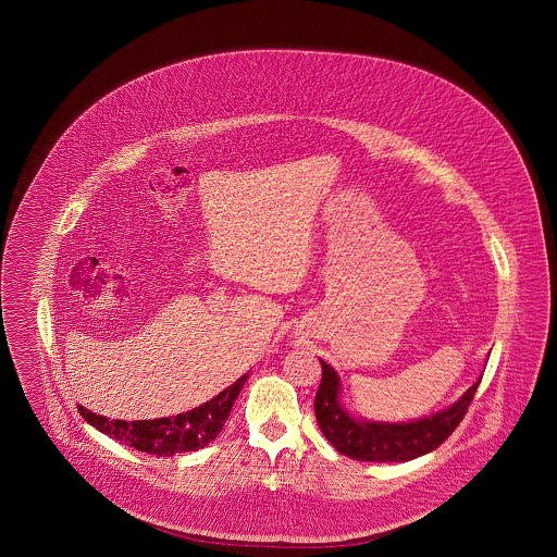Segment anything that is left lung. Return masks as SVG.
I'll use <instances>...</instances> for the list:
<instances>
[{
  "label": "left lung",
  "mask_w": 557,
  "mask_h": 557,
  "mask_svg": "<svg viewBox=\"0 0 557 557\" xmlns=\"http://www.w3.org/2000/svg\"><path fill=\"white\" fill-rule=\"evenodd\" d=\"M321 367L323 377L314 396L319 429L339 454L364 462H408L440 447L465 419L468 404L481 383V377L476 379L458 401L431 417L408 423H383L352 417L339 400V375L325 360H321Z\"/></svg>",
  "instance_id": "8db88e82"
}]
</instances>
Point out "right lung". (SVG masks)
Returning <instances> with one entry per match:
<instances>
[{"label":"right lung","instance_id":"right-lung-1","mask_svg":"<svg viewBox=\"0 0 557 557\" xmlns=\"http://www.w3.org/2000/svg\"><path fill=\"white\" fill-rule=\"evenodd\" d=\"M245 377L238 379L232 387L223 389L220 396L211 401H205L199 408H193L188 412H182L178 417L156 419V421H110L108 417H99L87 410L85 406H78L83 419L99 429L101 433L110 435L120 444L131 445L138 451L156 454V456H174L182 451H195L207 444H211L223 423L230 417L232 404L238 398Z\"/></svg>","mask_w":557,"mask_h":557}]
</instances>
